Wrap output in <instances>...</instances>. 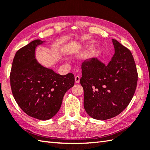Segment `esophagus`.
Here are the masks:
<instances>
[{"instance_id":"1","label":"esophagus","mask_w":150,"mask_h":150,"mask_svg":"<svg viewBox=\"0 0 150 150\" xmlns=\"http://www.w3.org/2000/svg\"><path fill=\"white\" fill-rule=\"evenodd\" d=\"M75 81L76 83H79L80 82V77L79 75H77L75 77Z\"/></svg>"}]
</instances>
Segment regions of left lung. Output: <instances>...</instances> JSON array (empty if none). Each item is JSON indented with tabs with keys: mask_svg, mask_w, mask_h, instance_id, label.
<instances>
[{
	"mask_svg": "<svg viewBox=\"0 0 150 150\" xmlns=\"http://www.w3.org/2000/svg\"><path fill=\"white\" fill-rule=\"evenodd\" d=\"M115 53L107 65L92 58L82 64L80 82L84 107L95 119L104 120L120 114L135 93L138 74L131 52L112 39Z\"/></svg>",
	"mask_w": 150,
	"mask_h": 150,
	"instance_id": "8db88e82",
	"label": "left lung"
}]
</instances>
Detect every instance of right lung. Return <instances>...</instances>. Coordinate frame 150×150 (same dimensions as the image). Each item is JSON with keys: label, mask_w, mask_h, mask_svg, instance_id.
Wrapping results in <instances>:
<instances>
[{"label": "right lung", "mask_w": 150, "mask_h": 150, "mask_svg": "<svg viewBox=\"0 0 150 150\" xmlns=\"http://www.w3.org/2000/svg\"><path fill=\"white\" fill-rule=\"evenodd\" d=\"M44 42L35 40L18 50L10 73L12 93L19 107L29 116L42 120L55 115L64 95L75 83L73 73L59 75L37 61L36 48Z\"/></svg>", "instance_id": "right-lung-1"}]
</instances>
